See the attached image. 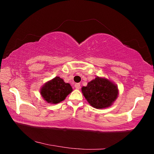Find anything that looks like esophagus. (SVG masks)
I'll return each instance as SVG.
<instances>
[{
    "label": "esophagus",
    "mask_w": 154,
    "mask_h": 154,
    "mask_svg": "<svg viewBox=\"0 0 154 154\" xmlns=\"http://www.w3.org/2000/svg\"><path fill=\"white\" fill-rule=\"evenodd\" d=\"M80 83H75V88H76V89H78L79 90V88H80Z\"/></svg>",
    "instance_id": "1"
}]
</instances>
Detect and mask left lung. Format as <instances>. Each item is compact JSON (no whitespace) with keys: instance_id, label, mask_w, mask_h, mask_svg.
<instances>
[{"instance_id":"1","label":"left lung","mask_w":154,"mask_h":154,"mask_svg":"<svg viewBox=\"0 0 154 154\" xmlns=\"http://www.w3.org/2000/svg\"><path fill=\"white\" fill-rule=\"evenodd\" d=\"M83 96L91 106L96 109L110 106L118 94V87L110 81L96 77L82 88Z\"/></svg>"}]
</instances>
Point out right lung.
I'll return each mask as SVG.
<instances>
[{"label": "right lung", "mask_w": 154, "mask_h": 154, "mask_svg": "<svg viewBox=\"0 0 154 154\" xmlns=\"http://www.w3.org/2000/svg\"><path fill=\"white\" fill-rule=\"evenodd\" d=\"M72 91L69 83L56 77L44 85L41 90V94L48 103L57 104L66 98Z\"/></svg>", "instance_id": "right-lung-1"}]
</instances>
